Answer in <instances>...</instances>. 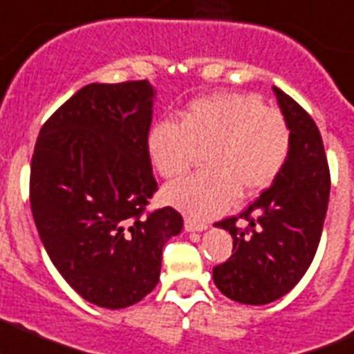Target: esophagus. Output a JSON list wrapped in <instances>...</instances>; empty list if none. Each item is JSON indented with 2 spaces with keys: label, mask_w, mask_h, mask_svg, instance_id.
<instances>
[{
  "label": "esophagus",
  "mask_w": 354,
  "mask_h": 354,
  "mask_svg": "<svg viewBox=\"0 0 354 354\" xmlns=\"http://www.w3.org/2000/svg\"><path fill=\"white\" fill-rule=\"evenodd\" d=\"M205 228H207L205 223H197L190 218H185V230L187 232H204Z\"/></svg>",
  "instance_id": "1"
}]
</instances>
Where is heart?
Masks as SVG:
<instances>
[{
  "mask_svg": "<svg viewBox=\"0 0 354 354\" xmlns=\"http://www.w3.org/2000/svg\"><path fill=\"white\" fill-rule=\"evenodd\" d=\"M205 149V169L169 185L164 198L195 219L230 207L236 194L250 197L273 183L290 152V129L279 111L254 95L214 93L190 102L180 122L162 119L147 133V152L157 173L176 180Z\"/></svg>",
  "mask_w": 354,
  "mask_h": 354,
  "instance_id": "obj_1",
  "label": "heart"
}]
</instances>
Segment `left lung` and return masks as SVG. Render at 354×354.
Here are the masks:
<instances>
[{"instance_id": "1", "label": "left lung", "mask_w": 354, "mask_h": 354, "mask_svg": "<svg viewBox=\"0 0 354 354\" xmlns=\"http://www.w3.org/2000/svg\"><path fill=\"white\" fill-rule=\"evenodd\" d=\"M290 129V152L273 185L239 216L218 221L233 239L232 256L212 268L216 287L242 304H268L286 296L310 268L320 243L330 173L311 115L273 86ZM242 218L245 227L236 221Z\"/></svg>"}]
</instances>
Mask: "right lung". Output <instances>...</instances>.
<instances>
[{
    "mask_svg": "<svg viewBox=\"0 0 354 354\" xmlns=\"http://www.w3.org/2000/svg\"><path fill=\"white\" fill-rule=\"evenodd\" d=\"M149 81L93 82L41 128L30 164V211L65 282L100 308L121 310L156 289L162 247L183 228L173 207L147 212L156 194L147 133Z\"/></svg>",
    "mask_w": 354,
    "mask_h": 354,
    "instance_id": "add662e5",
    "label": "right lung"
}]
</instances>
